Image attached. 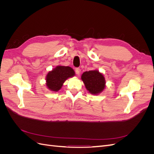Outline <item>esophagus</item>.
Segmentation results:
<instances>
[{"mask_svg":"<svg viewBox=\"0 0 154 154\" xmlns=\"http://www.w3.org/2000/svg\"><path fill=\"white\" fill-rule=\"evenodd\" d=\"M75 72H76V73L77 74H80V72H81V70H80V68L76 67V68L75 69Z\"/></svg>","mask_w":154,"mask_h":154,"instance_id":"obj_1","label":"esophagus"}]
</instances>
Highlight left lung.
Returning a JSON list of instances; mask_svg holds the SVG:
<instances>
[{"label":"left lung","instance_id":"left-lung-1","mask_svg":"<svg viewBox=\"0 0 154 154\" xmlns=\"http://www.w3.org/2000/svg\"><path fill=\"white\" fill-rule=\"evenodd\" d=\"M82 80L87 89L92 94H98L104 90L105 78L103 74L96 70L83 72L82 75Z\"/></svg>","mask_w":154,"mask_h":154}]
</instances>
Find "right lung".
I'll return each mask as SVG.
<instances>
[{
	"label": "right lung",
	"instance_id": "right-lung-1",
	"mask_svg": "<svg viewBox=\"0 0 154 154\" xmlns=\"http://www.w3.org/2000/svg\"><path fill=\"white\" fill-rule=\"evenodd\" d=\"M74 70L68 66H57L48 72L46 76V85L51 91H58L67 78L74 76Z\"/></svg>",
	"mask_w": 154,
	"mask_h": 154
}]
</instances>
